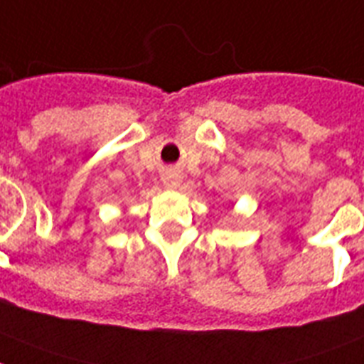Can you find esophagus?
Segmentation results:
<instances>
[{"instance_id":"34e87169","label":"esophagus","mask_w":364,"mask_h":364,"mask_svg":"<svg viewBox=\"0 0 364 364\" xmlns=\"http://www.w3.org/2000/svg\"><path fill=\"white\" fill-rule=\"evenodd\" d=\"M164 183H166L168 187H176V185H177V179H176V177L170 176V177H166V179H164Z\"/></svg>"}]
</instances>
